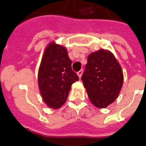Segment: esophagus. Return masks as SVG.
Masks as SVG:
<instances>
[{"mask_svg": "<svg viewBox=\"0 0 146 146\" xmlns=\"http://www.w3.org/2000/svg\"><path fill=\"white\" fill-rule=\"evenodd\" d=\"M77 75H78V76H79V78H81V76H82V70H80L79 71V72H78L77 73Z\"/></svg>", "mask_w": 146, "mask_h": 146, "instance_id": "esophagus-1", "label": "esophagus"}]
</instances>
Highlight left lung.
Returning <instances> with one entry per match:
<instances>
[{
  "label": "left lung",
  "instance_id": "1",
  "mask_svg": "<svg viewBox=\"0 0 146 146\" xmlns=\"http://www.w3.org/2000/svg\"><path fill=\"white\" fill-rule=\"evenodd\" d=\"M82 80L92 103L104 108L119 96L123 74L114 55L101 49L89 55Z\"/></svg>",
  "mask_w": 146,
  "mask_h": 146
}]
</instances>
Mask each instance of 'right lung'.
Returning a JSON list of instances; mask_svg holds the SVG:
<instances>
[{
	"mask_svg": "<svg viewBox=\"0 0 146 146\" xmlns=\"http://www.w3.org/2000/svg\"><path fill=\"white\" fill-rule=\"evenodd\" d=\"M71 64L64 46L49 43L38 69V82L42 99L50 108H60L66 102L72 84L79 80Z\"/></svg>",
	"mask_w": 146,
	"mask_h": 146,
	"instance_id": "right-lung-1",
	"label": "right lung"
}]
</instances>
